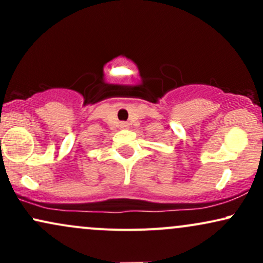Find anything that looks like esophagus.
<instances>
[{
	"label": "esophagus",
	"instance_id": "obj_1",
	"mask_svg": "<svg viewBox=\"0 0 263 263\" xmlns=\"http://www.w3.org/2000/svg\"><path fill=\"white\" fill-rule=\"evenodd\" d=\"M121 127H123V128L127 127V123H121Z\"/></svg>",
	"mask_w": 263,
	"mask_h": 263
}]
</instances>
